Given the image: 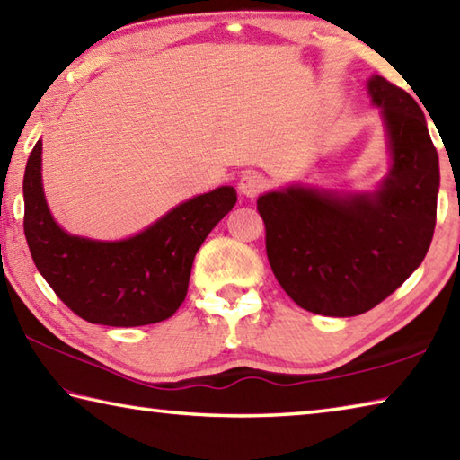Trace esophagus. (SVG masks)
I'll use <instances>...</instances> for the list:
<instances>
[{
	"label": "esophagus",
	"instance_id": "1",
	"mask_svg": "<svg viewBox=\"0 0 460 460\" xmlns=\"http://www.w3.org/2000/svg\"><path fill=\"white\" fill-rule=\"evenodd\" d=\"M267 187H270V181H267L261 172L247 171V172H243V177L239 179V190L245 197L253 199L257 195H261Z\"/></svg>",
	"mask_w": 460,
	"mask_h": 460
}]
</instances>
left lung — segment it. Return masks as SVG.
I'll list each match as a JSON object with an SVG mask.
<instances>
[{
    "label": "left lung",
    "instance_id": "left-lung-1",
    "mask_svg": "<svg viewBox=\"0 0 460 460\" xmlns=\"http://www.w3.org/2000/svg\"><path fill=\"white\" fill-rule=\"evenodd\" d=\"M382 108L392 166L374 193L288 187L257 199L275 279L307 312L352 317L411 278L437 225L438 155L416 100L382 76L368 80Z\"/></svg>",
    "mask_w": 460,
    "mask_h": 460
}]
</instances>
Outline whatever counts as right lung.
Returning a JSON list of instances; mask_svg holds the SVG:
<instances>
[{"mask_svg":"<svg viewBox=\"0 0 460 460\" xmlns=\"http://www.w3.org/2000/svg\"><path fill=\"white\" fill-rule=\"evenodd\" d=\"M235 201V189L219 187L174 207L130 239L68 235L46 203L38 140L23 174V233L38 271L74 314L90 323L135 328L179 310L199 247Z\"/></svg>","mask_w":460,"mask_h":460,"instance_id":"add662e5","label":"right lung"}]
</instances>
